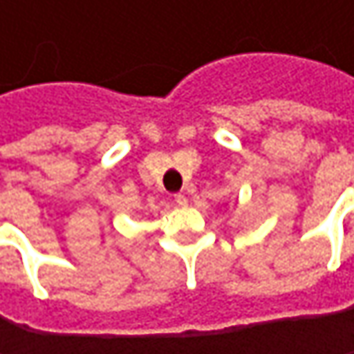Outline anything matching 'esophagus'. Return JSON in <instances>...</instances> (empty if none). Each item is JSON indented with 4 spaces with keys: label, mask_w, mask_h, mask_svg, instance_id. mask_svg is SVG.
<instances>
[{
    "label": "esophagus",
    "mask_w": 354,
    "mask_h": 354,
    "mask_svg": "<svg viewBox=\"0 0 354 354\" xmlns=\"http://www.w3.org/2000/svg\"><path fill=\"white\" fill-rule=\"evenodd\" d=\"M174 203H176L178 207H184V205L188 203V198H186L184 194H174Z\"/></svg>",
    "instance_id": "obj_1"
}]
</instances>
